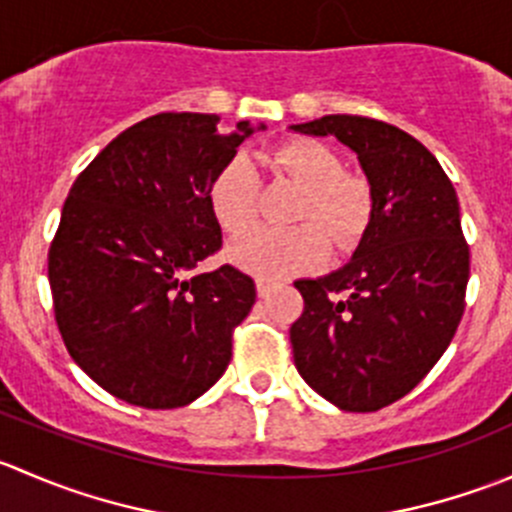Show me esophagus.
<instances>
[{
    "label": "esophagus",
    "instance_id": "34e87169",
    "mask_svg": "<svg viewBox=\"0 0 512 512\" xmlns=\"http://www.w3.org/2000/svg\"><path fill=\"white\" fill-rule=\"evenodd\" d=\"M255 285H257V294H260V297H267V294L272 292V287H275V282H270V280H262V277H260V280H257Z\"/></svg>",
    "mask_w": 512,
    "mask_h": 512
}]
</instances>
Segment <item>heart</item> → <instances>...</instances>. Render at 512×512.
Segmentation results:
<instances>
[{"instance_id": "heart-1", "label": "heart", "mask_w": 512, "mask_h": 512, "mask_svg": "<svg viewBox=\"0 0 512 512\" xmlns=\"http://www.w3.org/2000/svg\"><path fill=\"white\" fill-rule=\"evenodd\" d=\"M265 163L299 185L294 220H312L324 227L337 245H349L369 220V188L359 175L344 173L342 160L332 148L317 141H289L265 156ZM255 165L247 156H232L215 173L208 188L210 213L227 235H242L257 215ZM327 255V242L319 227L297 225L289 230H260L240 237L227 247V260L262 280L299 275L312 270Z\"/></svg>"}]
</instances>
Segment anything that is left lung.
<instances>
[{"instance_id":"obj_1","label":"left lung","mask_w":512,"mask_h":512,"mask_svg":"<svg viewBox=\"0 0 512 512\" xmlns=\"http://www.w3.org/2000/svg\"><path fill=\"white\" fill-rule=\"evenodd\" d=\"M289 128L352 148L371 193L352 260L294 282V366L337 409L379 411L433 369L463 317L471 260L458 195L433 153L384 121L334 113Z\"/></svg>"}]
</instances>
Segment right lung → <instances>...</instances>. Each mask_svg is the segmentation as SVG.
Segmentation results:
<instances>
[{
    "label": "right lung",
    "mask_w": 512,
    "mask_h": 512,
    "mask_svg": "<svg viewBox=\"0 0 512 512\" xmlns=\"http://www.w3.org/2000/svg\"><path fill=\"white\" fill-rule=\"evenodd\" d=\"M215 113H158L113 138L71 185L49 285L71 359L143 409H178L225 374L255 282L195 267L223 245L208 188L245 138Z\"/></svg>",
    "instance_id": "add662e5"
}]
</instances>
